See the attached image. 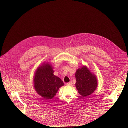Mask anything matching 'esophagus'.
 I'll use <instances>...</instances> for the list:
<instances>
[{
    "mask_svg": "<svg viewBox=\"0 0 128 128\" xmlns=\"http://www.w3.org/2000/svg\"><path fill=\"white\" fill-rule=\"evenodd\" d=\"M66 84L68 85H71L72 84V82H67Z\"/></svg>",
    "mask_w": 128,
    "mask_h": 128,
    "instance_id": "obj_1",
    "label": "esophagus"
}]
</instances>
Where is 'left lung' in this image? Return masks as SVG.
<instances>
[{"mask_svg": "<svg viewBox=\"0 0 128 128\" xmlns=\"http://www.w3.org/2000/svg\"><path fill=\"white\" fill-rule=\"evenodd\" d=\"M75 76L76 80L75 86L80 95L84 97L88 96L96 89L97 78L86 66L77 69Z\"/></svg>", "mask_w": 128, "mask_h": 128, "instance_id": "obj_1", "label": "left lung"}]
</instances>
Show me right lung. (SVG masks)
<instances>
[{
	"label": "right lung",
	"instance_id": "right-lung-1",
	"mask_svg": "<svg viewBox=\"0 0 128 128\" xmlns=\"http://www.w3.org/2000/svg\"><path fill=\"white\" fill-rule=\"evenodd\" d=\"M53 67L48 62H44L36 70L34 76V87L37 93L44 100L52 99L64 82L54 75Z\"/></svg>",
	"mask_w": 128,
	"mask_h": 128
}]
</instances>
